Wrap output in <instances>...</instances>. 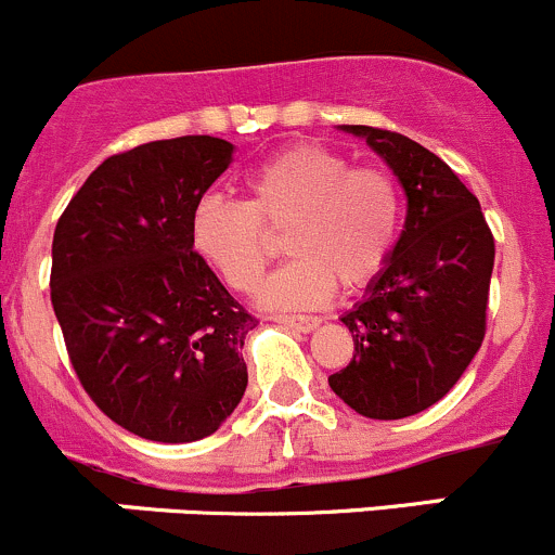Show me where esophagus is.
I'll list each match as a JSON object with an SVG mask.
<instances>
[{
  "instance_id": "esophagus-1",
  "label": "esophagus",
  "mask_w": 555,
  "mask_h": 555,
  "mask_svg": "<svg viewBox=\"0 0 555 555\" xmlns=\"http://www.w3.org/2000/svg\"><path fill=\"white\" fill-rule=\"evenodd\" d=\"M273 322L282 324V327L298 330V333H311V330L319 327L317 317H295V313H279V317H273Z\"/></svg>"
}]
</instances>
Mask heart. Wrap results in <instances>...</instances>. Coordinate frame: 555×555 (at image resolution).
<instances>
[{
	"mask_svg": "<svg viewBox=\"0 0 555 555\" xmlns=\"http://www.w3.org/2000/svg\"><path fill=\"white\" fill-rule=\"evenodd\" d=\"M249 198L206 195L193 211V246L233 289L251 293L271 257L268 233L287 231L293 262L260 289L268 309H317L338 284L365 287L382 273L400 225V190L378 169H351L344 155L295 144L246 177Z\"/></svg>",
	"mask_w": 555,
	"mask_h": 555,
	"instance_id": "b5f03b06",
	"label": "heart"
}]
</instances>
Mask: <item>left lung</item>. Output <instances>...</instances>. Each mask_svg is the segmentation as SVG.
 <instances>
[{"mask_svg":"<svg viewBox=\"0 0 555 555\" xmlns=\"http://www.w3.org/2000/svg\"><path fill=\"white\" fill-rule=\"evenodd\" d=\"M340 131L362 137L382 155L405 190L408 215L382 273L340 317L354 338V357L327 382L357 413L391 422L449 395L478 354L494 236L478 198L427 147L371 126Z\"/></svg>","mask_w":555,"mask_h":555,"instance_id":"8db88e82","label":"left lung"}]
</instances>
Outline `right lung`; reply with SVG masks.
Wrapping results in <instances>:
<instances>
[{
	"label": "right lung",
	"mask_w": 555,
	"mask_h": 555,
	"mask_svg": "<svg viewBox=\"0 0 555 555\" xmlns=\"http://www.w3.org/2000/svg\"><path fill=\"white\" fill-rule=\"evenodd\" d=\"M233 144L179 137L106 158L53 233L50 300L72 367L128 433L193 443L246 389L257 319L193 251V211L231 166Z\"/></svg>",
	"instance_id": "obj_1"
}]
</instances>
